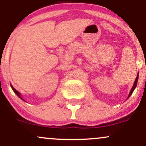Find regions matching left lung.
Returning <instances> with one entry per match:
<instances>
[{"label": "left lung", "instance_id": "8db88e82", "mask_svg": "<svg viewBox=\"0 0 146 146\" xmlns=\"http://www.w3.org/2000/svg\"><path fill=\"white\" fill-rule=\"evenodd\" d=\"M138 78H139V74L137 75V78H136V80H135V82H134V85H133V86H132V88L131 90H130V94H129V95H128V98H130V95H131L132 94V93H133V91H134V90H135V88H136V86H137V82H138Z\"/></svg>", "mask_w": 146, "mask_h": 146}]
</instances>
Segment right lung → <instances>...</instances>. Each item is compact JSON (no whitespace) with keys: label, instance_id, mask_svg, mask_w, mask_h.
Listing matches in <instances>:
<instances>
[{"label":"right lung","instance_id":"1","mask_svg":"<svg viewBox=\"0 0 146 146\" xmlns=\"http://www.w3.org/2000/svg\"><path fill=\"white\" fill-rule=\"evenodd\" d=\"M11 88H12V89H13V90H14V93H16V95H18V97H19V98H21V99H22V98H21V95H20V93H19V92H18V90H16V89H15V88H14V87H13L12 86H11ZM22 100H23V99H22Z\"/></svg>","mask_w":146,"mask_h":146}]
</instances>
